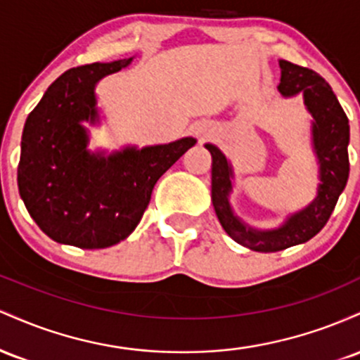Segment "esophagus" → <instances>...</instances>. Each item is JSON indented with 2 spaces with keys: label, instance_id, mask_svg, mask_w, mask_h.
I'll return each instance as SVG.
<instances>
[{
  "label": "esophagus",
  "instance_id": "1",
  "mask_svg": "<svg viewBox=\"0 0 360 360\" xmlns=\"http://www.w3.org/2000/svg\"><path fill=\"white\" fill-rule=\"evenodd\" d=\"M194 135H196L198 140H205L212 135V128H208L205 125H198L196 128H194Z\"/></svg>",
  "mask_w": 360,
  "mask_h": 360
}]
</instances>
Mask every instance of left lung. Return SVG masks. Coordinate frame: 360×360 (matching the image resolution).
I'll return each instance as SVG.
<instances>
[{
    "instance_id": "1",
    "label": "left lung",
    "mask_w": 360,
    "mask_h": 360,
    "mask_svg": "<svg viewBox=\"0 0 360 360\" xmlns=\"http://www.w3.org/2000/svg\"><path fill=\"white\" fill-rule=\"evenodd\" d=\"M283 98L301 94L307 111L311 115V148L318 164L316 196L313 201L289 213L274 229H255L237 217L230 205L235 172L226 155L213 143H205L212 154V201L223 230L235 242L255 252H278L308 242L325 226L335 208L338 196L349 179V139L347 115L323 77L307 68L279 60Z\"/></svg>"
}]
</instances>
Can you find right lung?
Masks as SVG:
<instances>
[{
	"label": "right lung",
	"instance_id": "obj_1",
	"mask_svg": "<svg viewBox=\"0 0 360 360\" xmlns=\"http://www.w3.org/2000/svg\"><path fill=\"white\" fill-rule=\"evenodd\" d=\"M130 59L65 71L49 86L23 127L18 191L28 213L52 240L105 249L137 229L159 177L196 143L91 150L89 130L101 123L96 84Z\"/></svg>",
	"mask_w": 360,
	"mask_h": 360
}]
</instances>
